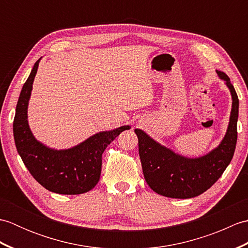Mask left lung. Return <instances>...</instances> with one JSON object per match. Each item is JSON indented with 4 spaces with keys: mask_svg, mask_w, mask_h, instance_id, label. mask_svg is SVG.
<instances>
[{
    "mask_svg": "<svg viewBox=\"0 0 248 248\" xmlns=\"http://www.w3.org/2000/svg\"><path fill=\"white\" fill-rule=\"evenodd\" d=\"M217 73L230 89L232 109L227 133L217 149L198 159H186L157 144L141 130H135L145 180L162 196L180 199L198 196L218 180L232 160L238 140L239 98L228 76L222 71Z\"/></svg>",
    "mask_w": 248,
    "mask_h": 248,
    "instance_id": "obj_1",
    "label": "left lung"
}]
</instances>
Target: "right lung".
<instances>
[{
  "label": "right lung",
  "instance_id": "right-lung-1",
  "mask_svg": "<svg viewBox=\"0 0 248 248\" xmlns=\"http://www.w3.org/2000/svg\"><path fill=\"white\" fill-rule=\"evenodd\" d=\"M40 59L35 62L20 93L14 119V138L18 154L35 180L51 192L78 195L98 183L105 148L129 125L100 132L68 150H53L37 141L28 124V104Z\"/></svg>",
  "mask_w": 248,
  "mask_h": 248
}]
</instances>
